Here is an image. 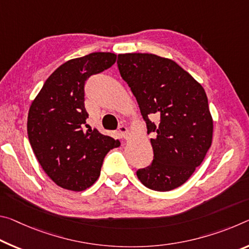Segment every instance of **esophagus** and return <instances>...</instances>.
I'll return each instance as SVG.
<instances>
[{"label":"esophagus","mask_w":249,"mask_h":249,"mask_svg":"<svg viewBox=\"0 0 249 249\" xmlns=\"http://www.w3.org/2000/svg\"><path fill=\"white\" fill-rule=\"evenodd\" d=\"M118 131H120V133L122 134V136H123L125 140L127 139L128 135H129V133H128V129H127V127H126L125 125H121L120 127H118Z\"/></svg>","instance_id":"1"}]
</instances>
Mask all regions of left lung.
<instances>
[{
    "mask_svg": "<svg viewBox=\"0 0 249 249\" xmlns=\"http://www.w3.org/2000/svg\"><path fill=\"white\" fill-rule=\"evenodd\" d=\"M121 76L136 97L154 159L139 169L142 184L168 192L183 185L204 160L213 140V118L203 86L176 62L148 53L118 54ZM159 117L160 123L150 120Z\"/></svg>",
    "mask_w": 249,
    "mask_h": 249,
    "instance_id": "obj_1",
    "label": "left lung"
}]
</instances>
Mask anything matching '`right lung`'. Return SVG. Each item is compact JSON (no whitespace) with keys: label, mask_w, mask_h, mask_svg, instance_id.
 <instances>
[{"label":"right lung","mask_w":249,"mask_h":249,"mask_svg":"<svg viewBox=\"0 0 249 249\" xmlns=\"http://www.w3.org/2000/svg\"><path fill=\"white\" fill-rule=\"evenodd\" d=\"M115 62L116 54L108 52L65 62L50 75L30 106V144L43 171L62 188L82 192L92 186L106 154L121 145L97 129H85V82Z\"/></svg>","instance_id":"obj_1"}]
</instances>
